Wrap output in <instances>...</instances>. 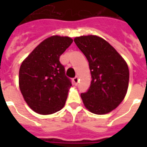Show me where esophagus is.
Masks as SVG:
<instances>
[{"label": "esophagus", "instance_id": "esophagus-1", "mask_svg": "<svg viewBox=\"0 0 147 147\" xmlns=\"http://www.w3.org/2000/svg\"><path fill=\"white\" fill-rule=\"evenodd\" d=\"M78 82H79V78H78V77L76 76L75 78H73V83H75V84H77Z\"/></svg>", "mask_w": 147, "mask_h": 147}]
</instances>
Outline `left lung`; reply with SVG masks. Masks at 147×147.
I'll use <instances>...</instances> for the list:
<instances>
[{
    "instance_id": "obj_1",
    "label": "left lung",
    "mask_w": 147,
    "mask_h": 147,
    "mask_svg": "<svg viewBox=\"0 0 147 147\" xmlns=\"http://www.w3.org/2000/svg\"><path fill=\"white\" fill-rule=\"evenodd\" d=\"M89 62L91 83L81 94L86 108L98 115L108 113L120 105L126 95L129 70L117 50L102 38L94 35L74 39Z\"/></svg>"
}]
</instances>
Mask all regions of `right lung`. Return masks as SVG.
<instances>
[{"mask_svg": "<svg viewBox=\"0 0 147 147\" xmlns=\"http://www.w3.org/2000/svg\"><path fill=\"white\" fill-rule=\"evenodd\" d=\"M72 42L68 37L48 38L21 64L20 89L27 105L38 113H54L64 107L71 82L60 57Z\"/></svg>", "mask_w": 147, "mask_h": 147, "instance_id": "add662e5", "label": "right lung"}]
</instances>
